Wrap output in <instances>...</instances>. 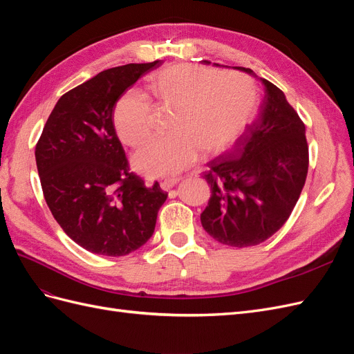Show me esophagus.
Returning <instances> with one entry per match:
<instances>
[{
  "mask_svg": "<svg viewBox=\"0 0 354 354\" xmlns=\"http://www.w3.org/2000/svg\"><path fill=\"white\" fill-rule=\"evenodd\" d=\"M180 180H181L180 177H168V178H164V180H160V187H162L164 190H168V189H171V187H174Z\"/></svg>",
  "mask_w": 354,
  "mask_h": 354,
  "instance_id": "esophagus-1",
  "label": "esophagus"
}]
</instances>
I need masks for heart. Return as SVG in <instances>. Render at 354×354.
I'll return each instance as SVG.
<instances>
[{
    "label": "heart",
    "mask_w": 354,
    "mask_h": 354,
    "mask_svg": "<svg viewBox=\"0 0 354 354\" xmlns=\"http://www.w3.org/2000/svg\"><path fill=\"white\" fill-rule=\"evenodd\" d=\"M147 88L158 109L174 111L173 134L153 138L134 156L136 168L151 177L181 173L202 151H226L250 122L255 104V85L246 75L186 63L153 73ZM153 120V104L143 93H125L115 106V130L127 146L145 143Z\"/></svg>",
    "instance_id": "obj_1"
}]
</instances>
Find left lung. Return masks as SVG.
Returning <instances> with one entry per match:
<instances>
[{"label": "left lung", "instance_id": "obj_1", "mask_svg": "<svg viewBox=\"0 0 354 354\" xmlns=\"http://www.w3.org/2000/svg\"><path fill=\"white\" fill-rule=\"evenodd\" d=\"M234 69L255 77L248 68ZM260 81L266 95L257 121L238 138L234 151L209 160L203 174L211 198L201 214L202 227L234 248L259 245L283 226L308 169L303 121L282 90L264 78Z\"/></svg>", "mask_w": 354, "mask_h": 354}]
</instances>
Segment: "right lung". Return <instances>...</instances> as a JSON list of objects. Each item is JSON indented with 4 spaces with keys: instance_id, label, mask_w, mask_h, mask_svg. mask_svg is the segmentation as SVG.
<instances>
[{
    "instance_id": "right-lung-1",
    "label": "right lung",
    "mask_w": 354,
    "mask_h": 354,
    "mask_svg": "<svg viewBox=\"0 0 354 354\" xmlns=\"http://www.w3.org/2000/svg\"><path fill=\"white\" fill-rule=\"evenodd\" d=\"M106 69L63 94L35 147L42 194L68 236L93 254L121 257L145 245L168 194L131 173L113 111L136 81L160 65Z\"/></svg>"
}]
</instances>
